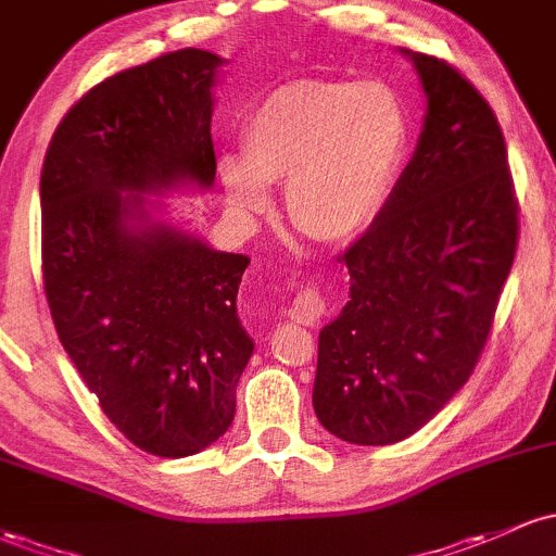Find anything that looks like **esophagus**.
<instances>
[{
	"label": "esophagus",
	"instance_id": "1",
	"mask_svg": "<svg viewBox=\"0 0 556 556\" xmlns=\"http://www.w3.org/2000/svg\"><path fill=\"white\" fill-rule=\"evenodd\" d=\"M324 315H326V300L315 286L300 291L289 309V318L300 326H318Z\"/></svg>",
	"mask_w": 556,
	"mask_h": 556
}]
</instances>
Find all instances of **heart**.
Segmentation results:
<instances>
[{
	"instance_id": "obj_1",
	"label": "heart",
	"mask_w": 556,
	"mask_h": 556,
	"mask_svg": "<svg viewBox=\"0 0 556 556\" xmlns=\"http://www.w3.org/2000/svg\"><path fill=\"white\" fill-rule=\"evenodd\" d=\"M405 116L379 81L296 79L267 92L241 127V159L223 156L228 206L256 217L286 182V214L324 243L366 236L405 159Z\"/></svg>"
}]
</instances>
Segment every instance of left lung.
Here are the masks:
<instances>
[{"label":"left lung","mask_w":556,"mask_h":556,"mask_svg":"<svg viewBox=\"0 0 556 556\" xmlns=\"http://www.w3.org/2000/svg\"><path fill=\"white\" fill-rule=\"evenodd\" d=\"M427 98L384 212L344 252L350 302L318 339L313 408L344 443L410 438L467 384L517 252V204L491 105L456 68L400 50Z\"/></svg>","instance_id":"left-lung-1"}]
</instances>
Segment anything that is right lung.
Returning <instances> with one entry per match:
<instances>
[{
	"mask_svg": "<svg viewBox=\"0 0 556 556\" xmlns=\"http://www.w3.org/2000/svg\"><path fill=\"white\" fill-rule=\"evenodd\" d=\"M228 61L169 52L92 87L41 169V270L63 350L124 438L182 458L223 438L254 339L249 256L172 223L161 195L214 185V87Z\"/></svg>",
	"mask_w": 556,
	"mask_h": 556,
	"instance_id": "right-lung-1",
	"label": "right lung"
}]
</instances>
